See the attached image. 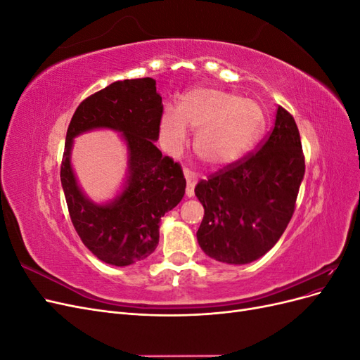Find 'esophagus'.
Returning a JSON list of instances; mask_svg holds the SVG:
<instances>
[{
    "label": "esophagus",
    "mask_w": 360,
    "mask_h": 360,
    "mask_svg": "<svg viewBox=\"0 0 360 360\" xmlns=\"http://www.w3.org/2000/svg\"><path fill=\"white\" fill-rule=\"evenodd\" d=\"M184 179L188 181L186 195L188 197H193V188H195V183H197V174L191 169H184Z\"/></svg>",
    "instance_id": "esophagus-1"
}]
</instances>
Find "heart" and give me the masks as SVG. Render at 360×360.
<instances>
[{
	"label": "heart",
	"mask_w": 360,
	"mask_h": 360,
	"mask_svg": "<svg viewBox=\"0 0 360 360\" xmlns=\"http://www.w3.org/2000/svg\"><path fill=\"white\" fill-rule=\"evenodd\" d=\"M261 126L263 112L257 103L222 90L197 89L180 101L177 114L162 115L160 134L169 147H179L186 129L198 130L197 155L210 165H222L245 153Z\"/></svg>",
	"instance_id": "b5f03b06"
}]
</instances>
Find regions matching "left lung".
<instances>
[{"mask_svg": "<svg viewBox=\"0 0 360 360\" xmlns=\"http://www.w3.org/2000/svg\"><path fill=\"white\" fill-rule=\"evenodd\" d=\"M303 174L297 124L278 106L275 126L257 151L228 163L195 186L204 207L197 231L201 249L226 264H248L263 257L285 231Z\"/></svg>", "mask_w": 360, "mask_h": 360, "instance_id": "1", "label": "left lung"}]
</instances>
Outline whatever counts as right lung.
Returning a JSON list of instances; mask_svg holds the SVG:
<instances>
[{
	"label": "right lung",
	"instance_id": "add662e5",
	"mask_svg": "<svg viewBox=\"0 0 360 360\" xmlns=\"http://www.w3.org/2000/svg\"><path fill=\"white\" fill-rule=\"evenodd\" d=\"M163 114L162 97L151 78L117 81L79 103L68 127L60 177L68 209L82 243L101 261L130 266L153 254L159 222L184 195L186 179L179 162L155 146ZM124 132L129 150L127 188L110 205L84 198L70 165L72 138L91 128Z\"/></svg>",
	"mask_w": 360,
	"mask_h": 360
}]
</instances>
